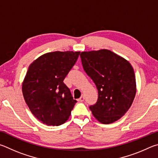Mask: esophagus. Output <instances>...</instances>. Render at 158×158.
<instances>
[{
  "instance_id": "34e87169",
  "label": "esophagus",
  "mask_w": 158,
  "mask_h": 158,
  "mask_svg": "<svg viewBox=\"0 0 158 158\" xmlns=\"http://www.w3.org/2000/svg\"><path fill=\"white\" fill-rule=\"evenodd\" d=\"M84 100H85V96L83 95H82L81 96V98H79V101L81 102H82V101H84Z\"/></svg>"
}]
</instances>
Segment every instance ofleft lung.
Returning a JSON list of instances; mask_svg holds the SVG:
<instances>
[{
	"instance_id": "left-lung-1",
	"label": "left lung",
	"mask_w": 158,
	"mask_h": 158,
	"mask_svg": "<svg viewBox=\"0 0 158 158\" xmlns=\"http://www.w3.org/2000/svg\"><path fill=\"white\" fill-rule=\"evenodd\" d=\"M81 57L85 71L98 89V101L89 107L94 117L103 124L120 119L131 107L137 92L131 64L107 49L83 51Z\"/></svg>"
}]
</instances>
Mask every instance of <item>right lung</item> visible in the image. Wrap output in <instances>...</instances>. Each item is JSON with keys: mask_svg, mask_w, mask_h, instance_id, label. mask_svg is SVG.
<instances>
[{"mask_svg": "<svg viewBox=\"0 0 158 158\" xmlns=\"http://www.w3.org/2000/svg\"><path fill=\"white\" fill-rule=\"evenodd\" d=\"M80 52H47L33 61L27 69L22 82L24 100L32 114L47 126L64 123L76 103L63 81Z\"/></svg>", "mask_w": 158, "mask_h": 158, "instance_id": "1", "label": "right lung"}]
</instances>
